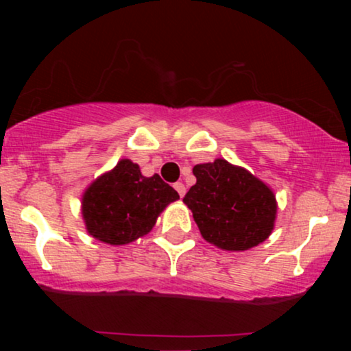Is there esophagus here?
Here are the masks:
<instances>
[{
  "mask_svg": "<svg viewBox=\"0 0 351 351\" xmlns=\"http://www.w3.org/2000/svg\"><path fill=\"white\" fill-rule=\"evenodd\" d=\"M174 189L177 190V193L180 195V198H184V195H185V191H186L185 185L182 184V182H177V184H174Z\"/></svg>",
  "mask_w": 351,
  "mask_h": 351,
  "instance_id": "esophagus-1",
  "label": "esophagus"
}]
</instances>
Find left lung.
I'll list each match as a JSON object with an SVG mask.
<instances>
[{"instance_id":"1","label":"left lung","mask_w":351,"mask_h":351,"mask_svg":"<svg viewBox=\"0 0 351 351\" xmlns=\"http://www.w3.org/2000/svg\"><path fill=\"white\" fill-rule=\"evenodd\" d=\"M193 174L196 184L184 203L206 241L225 251H246L270 237L276 199L262 180L225 160L196 165Z\"/></svg>"}]
</instances>
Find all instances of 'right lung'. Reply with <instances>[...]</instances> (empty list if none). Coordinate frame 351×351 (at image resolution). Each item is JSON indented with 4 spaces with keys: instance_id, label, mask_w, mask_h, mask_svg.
<instances>
[{
    "instance_id": "obj_1",
    "label": "right lung",
    "mask_w": 351,
    "mask_h": 351,
    "mask_svg": "<svg viewBox=\"0 0 351 351\" xmlns=\"http://www.w3.org/2000/svg\"><path fill=\"white\" fill-rule=\"evenodd\" d=\"M176 199L179 193L160 176L143 177L138 165L121 160L86 190V228L107 244L132 243L150 232L161 210Z\"/></svg>"
}]
</instances>
